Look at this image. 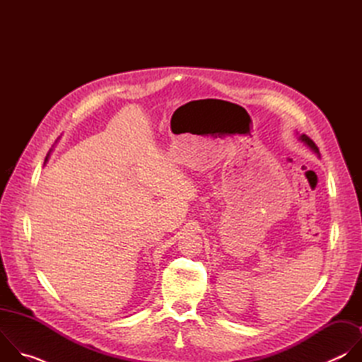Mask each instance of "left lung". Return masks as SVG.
Returning <instances> with one entry per match:
<instances>
[{"label": "left lung", "mask_w": 362, "mask_h": 362, "mask_svg": "<svg viewBox=\"0 0 362 362\" xmlns=\"http://www.w3.org/2000/svg\"><path fill=\"white\" fill-rule=\"evenodd\" d=\"M298 134V133H296ZM298 140H300L306 147H309V148H311L315 154H318V156H320V150H318V147L315 146V143L311 140V139H309L308 136H305V134H300L299 137H298Z\"/></svg>", "instance_id": "left-lung-1"}]
</instances>
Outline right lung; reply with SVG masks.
<instances>
[{
  "label": "right lung",
  "mask_w": 362,
  "mask_h": 362,
  "mask_svg": "<svg viewBox=\"0 0 362 362\" xmlns=\"http://www.w3.org/2000/svg\"><path fill=\"white\" fill-rule=\"evenodd\" d=\"M47 159H48V156H47V158H45V162H47Z\"/></svg>",
  "instance_id": "obj_1"
}]
</instances>
